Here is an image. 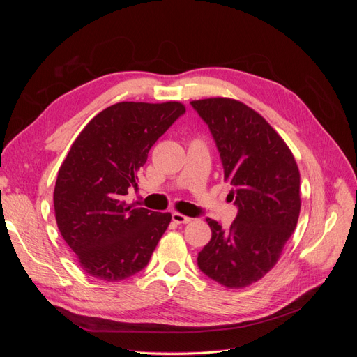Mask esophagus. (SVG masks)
Here are the masks:
<instances>
[{
	"instance_id": "34e87169",
	"label": "esophagus",
	"mask_w": 357,
	"mask_h": 357,
	"mask_svg": "<svg viewBox=\"0 0 357 357\" xmlns=\"http://www.w3.org/2000/svg\"><path fill=\"white\" fill-rule=\"evenodd\" d=\"M172 222L174 223H177V225H181V223H189L192 219L190 218H188V215H185V214H181V213H172Z\"/></svg>"
}]
</instances>
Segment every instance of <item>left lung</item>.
Returning <instances> with one entry per match:
<instances>
[{"mask_svg": "<svg viewBox=\"0 0 357 357\" xmlns=\"http://www.w3.org/2000/svg\"><path fill=\"white\" fill-rule=\"evenodd\" d=\"M190 104L210 128L238 207L228 229L207 219L211 240L198 266L219 284L243 289L271 271L296 228L299 169L284 139L244 102L215 96Z\"/></svg>", "mask_w": 357, "mask_h": 357, "instance_id": "obj_1", "label": "left lung"}]
</instances>
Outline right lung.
Segmentation results:
<instances>
[{
    "mask_svg": "<svg viewBox=\"0 0 357 357\" xmlns=\"http://www.w3.org/2000/svg\"><path fill=\"white\" fill-rule=\"evenodd\" d=\"M185 112L178 101L117 102L74 139L53 205L62 238L91 277L121 282L149 264L171 214L135 207L125 195L137 186L149 150Z\"/></svg>",
    "mask_w": 357,
    "mask_h": 357,
    "instance_id": "add662e5",
    "label": "right lung"
}]
</instances>
